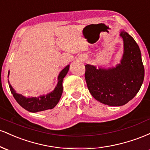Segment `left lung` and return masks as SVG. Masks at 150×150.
<instances>
[{
	"instance_id": "8db88e82",
	"label": "left lung",
	"mask_w": 150,
	"mask_h": 150,
	"mask_svg": "<svg viewBox=\"0 0 150 150\" xmlns=\"http://www.w3.org/2000/svg\"><path fill=\"white\" fill-rule=\"evenodd\" d=\"M124 53L116 68L97 69L85 65V77L92 97L108 106H123L135 97L144 80V69L140 48L134 39L122 31Z\"/></svg>"
}]
</instances>
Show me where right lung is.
I'll return each instance as SVG.
<instances>
[{
    "label": "right lung",
    "mask_w": 150,
    "mask_h": 150,
    "mask_svg": "<svg viewBox=\"0 0 150 150\" xmlns=\"http://www.w3.org/2000/svg\"><path fill=\"white\" fill-rule=\"evenodd\" d=\"M69 70V65L66 67L60 73L58 77V84L54 90L46 95L40 96L39 97H25L22 94H18L13 89L12 86L9 83L10 92L13 94V97L22 108L30 112L35 113L39 111H46L48 109H51L56 106L61 99L62 93H63V80ZM9 76V73H8Z\"/></svg>",
    "instance_id": "obj_1"
}]
</instances>
